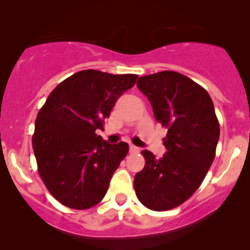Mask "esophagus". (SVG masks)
<instances>
[{"label": "esophagus", "instance_id": "obj_1", "mask_svg": "<svg viewBox=\"0 0 250 250\" xmlns=\"http://www.w3.org/2000/svg\"><path fill=\"white\" fill-rule=\"evenodd\" d=\"M129 151L130 153H139V151H141V148H138V146H130Z\"/></svg>", "mask_w": 250, "mask_h": 250}]
</instances>
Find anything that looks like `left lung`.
<instances>
[{
	"instance_id": "8db88e82",
	"label": "left lung",
	"mask_w": 250,
	"mask_h": 250,
	"mask_svg": "<svg viewBox=\"0 0 250 250\" xmlns=\"http://www.w3.org/2000/svg\"><path fill=\"white\" fill-rule=\"evenodd\" d=\"M137 86L167 134L163 158L142 151L146 165L134 176V190L146 207L167 211L190 199L204 181L214 159L220 125L208 92L183 74L142 76Z\"/></svg>"
}]
</instances>
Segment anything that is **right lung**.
I'll list each match as a JSON object with an SVG mask.
<instances>
[{"label": "right lung", "instance_id": "add662e5", "mask_svg": "<svg viewBox=\"0 0 250 250\" xmlns=\"http://www.w3.org/2000/svg\"><path fill=\"white\" fill-rule=\"evenodd\" d=\"M137 78L83 70L60 83L39 111L33 134L38 171L64 206L91 208L106 195L129 146L107 143L96 130Z\"/></svg>", "mask_w": 250, "mask_h": 250}]
</instances>
